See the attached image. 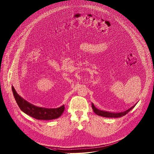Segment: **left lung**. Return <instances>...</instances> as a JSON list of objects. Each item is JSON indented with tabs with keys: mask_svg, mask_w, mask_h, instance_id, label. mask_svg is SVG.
Listing matches in <instances>:
<instances>
[{
	"mask_svg": "<svg viewBox=\"0 0 154 154\" xmlns=\"http://www.w3.org/2000/svg\"><path fill=\"white\" fill-rule=\"evenodd\" d=\"M136 103L133 106L128 109L127 110H125V111L123 112H107L105 111H101L98 109H97L93 105V103H92V107L93 110L94 112L97 114V116H102L103 117H108V118H119V117H122L126 115L130 110H131L135 106Z\"/></svg>",
	"mask_w": 154,
	"mask_h": 154,
	"instance_id": "1",
	"label": "left lung"
}]
</instances>
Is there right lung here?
<instances>
[{
	"label": "right lung",
	"mask_w": 154,
	"mask_h": 154,
	"mask_svg": "<svg viewBox=\"0 0 154 154\" xmlns=\"http://www.w3.org/2000/svg\"><path fill=\"white\" fill-rule=\"evenodd\" d=\"M12 89L15 100L21 110L35 119L40 120L56 119L61 116L65 109L64 105L57 108H46L36 106L18 94L14 88H12Z\"/></svg>",
	"instance_id": "1"
}]
</instances>
